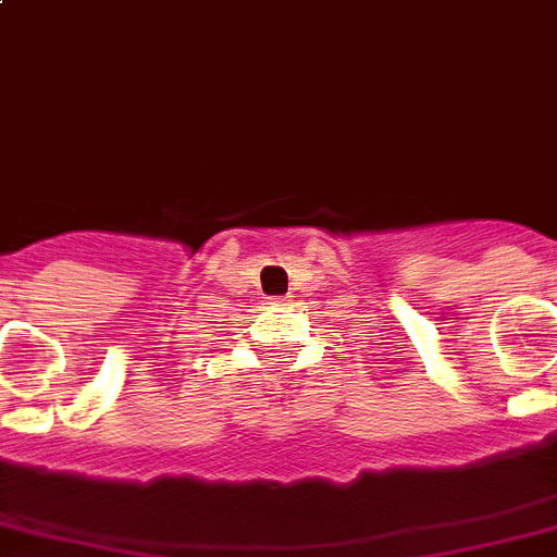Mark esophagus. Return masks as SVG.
<instances>
[{
    "instance_id": "1",
    "label": "esophagus",
    "mask_w": 557,
    "mask_h": 557,
    "mask_svg": "<svg viewBox=\"0 0 557 557\" xmlns=\"http://www.w3.org/2000/svg\"><path fill=\"white\" fill-rule=\"evenodd\" d=\"M267 305L269 308H285V305H290V299L288 297H269Z\"/></svg>"
}]
</instances>
